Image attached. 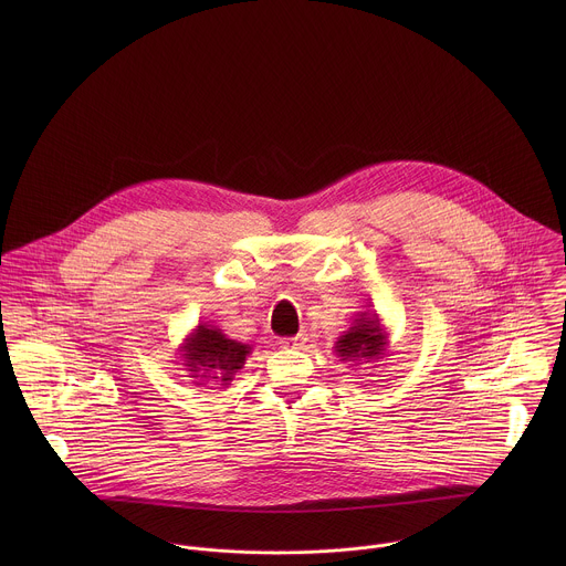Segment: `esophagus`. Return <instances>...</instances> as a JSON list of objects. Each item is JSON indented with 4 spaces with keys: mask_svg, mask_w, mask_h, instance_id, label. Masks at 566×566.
I'll list each match as a JSON object with an SVG mask.
<instances>
[{
    "mask_svg": "<svg viewBox=\"0 0 566 566\" xmlns=\"http://www.w3.org/2000/svg\"><path fill=\"white\" fill-rule=\"evenodd\" d=\"M305 342H307V335H305V333H298V335H294V337H283V339H281V346H283V348H301Z\"/></svg>",
    "mask_w": 566,
    "mask_h": 566,
    "instance_id": "obj_1",
    "label": "esophagus"
}]
</instances>
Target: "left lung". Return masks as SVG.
Segmentation results:
<instances>
[{"mask_svg": "<svg viewBox=\"0 0 566 566\" xmlns=\"http://www.w3.org/2000/svg\"><path fill=\"white\" fill-rule=\"evenodd\" d=\"M388 331L381 324L379 314L366 310L357 312L348 331H344L333 350L339 357V361H346L350 366L379 361L388 355Z\"/></svg>", "mask_w": 566, "mask_h": 566, "instance_id": "8db88e82", "label": "left lung"}]
</instances>
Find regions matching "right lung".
<instances>
[{
  "mask_svg": "<svg viewBox=\"0 0 566 566\" xmlns=\"http://www.w3.org/2000/svg\"><path fill=\"white\" fill-rule=\"evenodd\" d=\"M182 366L196 386H205L200 381H218V386H229L245 364V357L252 353V346L231 339L222 333V328L213 324L200 323L185 335L178 346Z\"/></svg>",
  "mask_w": 566,
  "mask_h": 566,
  "instance_id": "right-lung-1",
  "label": "right lung"
}]
</instances>
